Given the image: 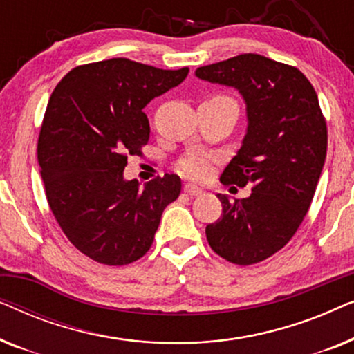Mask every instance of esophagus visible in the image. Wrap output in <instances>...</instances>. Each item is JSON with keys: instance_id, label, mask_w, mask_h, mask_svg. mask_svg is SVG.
<instances>
[{"instance_id": "obj_1", "label": "esophagus", "mask_w": 354, "mask_h": 354, "mask_svg": "<svg viewBox=\"0 0 354 354\" xmlns=\"http://www.w3.org/2000/svg\"><path fill=\"white\" fill-rule=\"evenodd\" d=\"M183 192H185L188 196H198L203 193L201 188H198L196 185H192V183H187V185L183 187Z\"/></svg>"}]
</instances>
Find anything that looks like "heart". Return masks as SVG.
<instances>
[{"label": "heart", "instance_id": "1", "mask_svg": "<svg viewBox=\"0 0 354 354\" xmlns=\"http://www.w3.org/2000/svg\"><path fill=\"white\" fill-rule=\"evenodd\" d=\"M211 101H219V103H230L235 104L234 100L227 98V96H216L214 100ZM212 162H214V158L209 156V154H203V153H192L185 156L178 164V169H180L182 174H185L187 177L190 178H205L207 174L211 171Z\"/></svg>", "mask_w": 354, "mask_h": 354}]
</instances>
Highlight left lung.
I'll use <instances>...</instances> for the list:
<instances>
[{"instance_id": "1", "label": "left lung", "mask_w": 354, "mask_h": 354, "mask_svg": "<svg viewBox=\"0 0 354 354\" xmlns=\"http://www.w3.org/2000/svg\"><path fill=\"white\" fill-rule=\"evenodd\" d=\"M195 75L243 98L246 133L221 182L253 185L243 200L217 195L222 216L206 227V239L230 263H261L288 243L316 192L327 154L317 95L297 67L251 53L198 67Z\"/></svg>"}]
</instances>
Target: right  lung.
Listing matches in <instances>:
<instances>
[{
	"label": "right lung",
	"mask_w": 354,
	"mask_h": 354,
	"mask_svg": "<svg viewBox=\"0 0 354 354\" xmlns=\"http://www.w3.org/2000/svg\"><path fill=\"white\" fill-rule=\"evenodd\" d=\"M188 75L113 57L79 66L53 91L38 138L46 200L71 243L96 263L124 266L153 243L182 182L166 174L140 188L125 180L129 154L148 143L145 106Z\"/></svg>",
	"instance_id": "obj_1"
}]
</instances>
